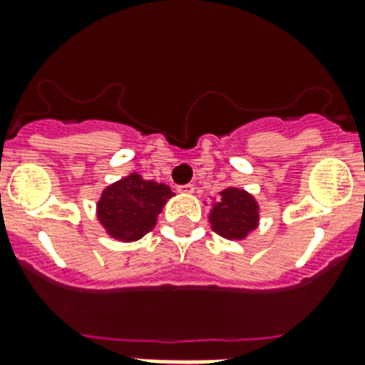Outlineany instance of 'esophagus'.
Instances as JSON below:
<instances>
[{
	"label": "esophagus",
	"instance_id": "esophagus-1",
	"mask_svg": "<svg viewBox=\"0 0 365 365\" xmlns=\"http://www.w3.org/2000/svg\"><path fill=\"white\" fill-rule=\"evenodd\" d=\"M178 191L180 193H193L195 185L193 183H183V185H178Z\"/></svg>",
	"mask_w": 365,
	"mask_h": 365
}]
</instances>
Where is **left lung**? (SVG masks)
<instances>
[{
  "instance_id": "obj_1",
  "label": "left lung",
  "mask_w": 365,
  "mask_h": 365,
  "mask_svg": "<svg viewBox=\"0 0 365 365\" xmlns=\"http://www.w3.org/2000/svg\"><path fill=\"white\" fill-rule=\"evenodd\" d=\"M259 208L257 202L244 189L227 187L220 193L210 214V223L214 233L223 239H244L250 231L257 227Z\"/></svg>"
}]
</instances>
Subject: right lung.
<instances>
[{
    "label": "right lung",
    "mask_w": 365,
    "mask_h": 365,
    "mask_svg": "<svg viewBox=\"0 0 365 365\" xmlns=\"http://www.w3.org/2000/svg\"><path fill=\"white\" fill-rule=\"evenodd\" d=\"M170 197L166 183L130 174L104 189L98 220L113 239L136 240L155 227L157 214Z\"/></svg>",
    "instance_id": "right-lung-1"
}]
</instances>
